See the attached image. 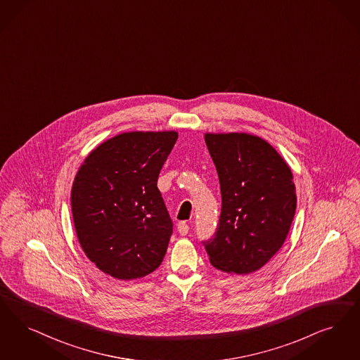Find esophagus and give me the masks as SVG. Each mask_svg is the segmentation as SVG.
<instances>
[{
	"mask_svg": "<svg viewBox=\"0 0 360 360\" xmlns=\"http://www.w3.org/2000/svg\"><path fill=\"white\" fill-rule=\"evenodd\" d=\"M176 228H178V233H179L181 236H186L187 233H188V229H190V228H188V225H187L185 221L179 222Z\"/></svg>",
	"mask_w": 360,
	"mask_h": 360,
	"instance_id": "esophagus-1",
	"label": "esophagus"
}]
</instances>
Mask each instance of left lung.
<instances>
[{
  "label": "left lung",
  "instance_id": "obj_1",
  "mask_svg": "<svg viewBox=\"0 0 360 360\" xmlns=\"http://www.w3.org/2000/svg\"><path fill=\"white\" fill-rule=\"evenodd\" d=\"M205 142L222 198L216 236L205 244L210 264L226 274H253L287 240L297 202L293 175L284 158L256 135L207 132Z\"/></svg>",
  "mask_w": 360,
  "mask_h": 360
}]
</instances>
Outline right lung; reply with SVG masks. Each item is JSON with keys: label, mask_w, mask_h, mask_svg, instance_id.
I'll list each match as a JSON object with an SVG mask.
<instances>
[{"label": "right lung", "mask_w": 360, "mask_h": 360, "mask_svg": "<svg viewBox=\"0 0 360 360\" xmlns=\"http://www.w3.org/2000/svg\"><path fill=\"white\" fill-rule=\"evenodd\" d=\"M175 131H131L94 148L71 191L73 224L86 257L117 280L154 272L173 222L157 187Z\"/></svg>", "instance_id": "add662e5"}]
</instances>
